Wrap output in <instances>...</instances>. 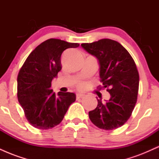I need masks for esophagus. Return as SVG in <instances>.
<instances>
[{"instance_id":"obj_1","label":"esophagus","mask_w":159,"mask_h":159,"mask_svg":"<svg viewBox=\"0 0 159 159\" xmlns=\"http://www.w3.org/2000/svg\"><path fill=\"white\" fill-rule=\"evenodd\" d=\"M84 96H85V95L83 94V93H77V94H76V98H77L78 99V98H83Z\"/></svg>"}]
</instances>
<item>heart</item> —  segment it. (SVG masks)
<instances>
[{
    "label": "heart",
    "mask_w": 159,
    "mask_h": 159,
    "mask_svg": "<svg viewBox=\"0 0 159 159\" xmlns=\"http://www.w3.org/2000/svg\"><path fill=\"white\" fill-rule=\"evenodd\" d=\"M81 87H84V84H81V86H80Z\"/></svg>",
    "instance_id": "1"
}]
</instances>
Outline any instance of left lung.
<instances>
[{
  "label": "left lung",
  "instance_id": "8db88e82",
  "mask_svg": "<svg viewBox=\"0 0 159 159\" xmlns=\"http://www.w3.org/2000/svg\"><path fill=\"white\" fill-rule=\"evenodd\" d=\"M81 45L97 59L102 82L100 90L107 88L111 95L105 102L97 99V107L89 112V117L99 129H117L129 119L137 102L139 74L135 63L126 49L114 40L102 39Z\"/></svg>",
  "mask_w": 159,
  "mask_h": 159
}]
</instances>
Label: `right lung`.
I'll use <instances>...</instances> for the list:
<instances>
[{"instance_id":"add662e5","label":"right lung","mask_w":159,"mask_h":159,"mask_svg":"<svg viewBox=\"0 0 159 159\" xmlns=\"http://www.w3.org/2000/svg\"><path fill=\"white\" fill-rule=\"evenodd\" d=\"M78 46V43L49 39L30 53L20 69L17 78L18 100L27 120L36 129H52L61 123L69 107L75 101L74 93L56 94L51 86L61 70L63 52Z\"/></svg>"}]
</instances>
